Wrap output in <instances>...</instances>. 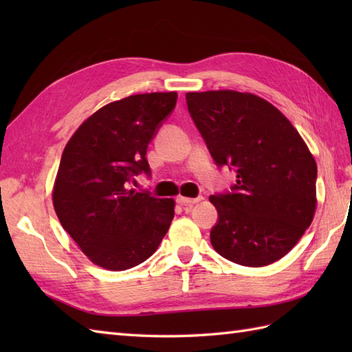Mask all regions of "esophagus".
I'll return each mask as SVG.
<instances>
[{
  "mask_svg": "<svg viewBox=\"0 0 352 352\" xmlns=\"http://www.w3.org/2000/svg\"><path fill=\"white\" fill-rule=\"evenodd\" d=\"M204 198L203 197H198V198H186V197H178L177 198V203L182 204L184 207H192L193 204L199 203V201H203Z\"/></svg>",
  "mask_w": 352,
  "mask_h": 352,
  "instance_id": "esophagus-1",
  "label": "esophagus"
}]
</instances>
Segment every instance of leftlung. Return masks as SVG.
<instances>
[{
  "label": "left lung",
  "instance_id": "8db88e82",
  "mask_svg": "<svg viewBox=\"0 0 352 352\" xmlns=\"http://www.w3.org/2000/svg\"><path fill=\"white\" fill-rule=\"evenodd\" d=\"M216 164L236 168L233 192L212 195L214 251L233 263L271 265L294 248L316 212L315 157L289 119L250 92L186 94Z\"/></svg>",
  "mask_w": 352,
  "mask_h": 352
}]
</instances>
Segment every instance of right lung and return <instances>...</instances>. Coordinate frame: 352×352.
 <instances>
[{"instance_id": "right-lung-1", "label": "right lung", "mask_w": 352, "mask_h": 352, "mask_svg": "<svg viewBox=\"0 0 352 352\" xmlns=\"http://www.w3.org/2000/svg\"><path fill=\"white\" fill-rule=\"evenodd\" d=\"M177 104V92L131 95L96 110L66 144L52 188L58 221L92 263L125 271L159 248L175 201L129 189L149 174L148 144Z\"/></svg>"}]
</instances>
